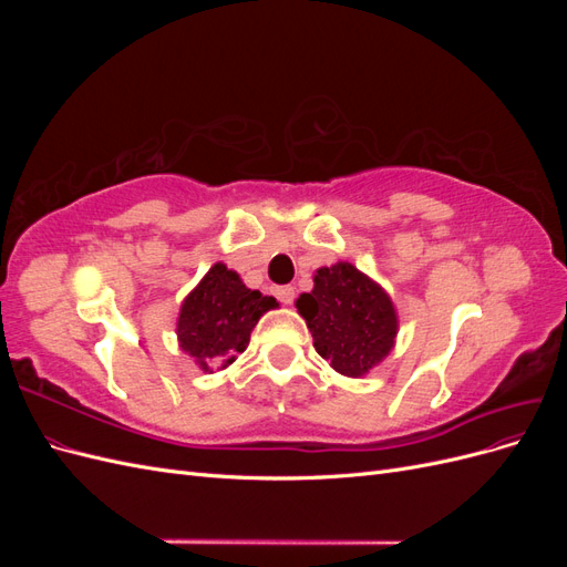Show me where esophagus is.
Listing matches in <instances>:
<instances>
[{
    "mask_svg": "<svg viewBox=\"0 0 567 567\" xmlns=\"http://www.w3.org/2000/svg\"><path fill=\"white\" fill-rule=\"evenodd\" d=\"M277 298L284 302V305H290L296 300V288L293 286H279L277 288Z\"/></svg>",
    "mask_w": 567,
    "mask_h": 567,
    "instance_id": "1",
    "label": "esophagus"
}]
</instances>
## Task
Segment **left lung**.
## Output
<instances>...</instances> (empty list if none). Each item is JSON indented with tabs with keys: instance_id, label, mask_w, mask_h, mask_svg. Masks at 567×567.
<instances>
[{
	"instance_id": "left-lung-1",
	"label": "left lung",
	"mask_w": 567,
	"mask_h": 567,
	"mask_svg": "<svg viewBox=\"0 0 567 567\" xmlns=\"http://www.w3.org/2000/svg\"><path fill=\"white\" fill-rule=\"evenodd\" d=\"M296 307L317 352L342 375H364L394 346L398 315L392 300L350 262L317 269L315 288L300 293Z\"/></svg>"
}]
</instances>
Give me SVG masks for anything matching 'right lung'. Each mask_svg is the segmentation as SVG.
Wrapping results in <instances>:
<instances>
[{"mask_svg":"<svg viewBox=\"0 0 567 567\" xmlns=\"http://www.w3.org/2000/svg\"><path fill=\"white\" fill-rule=\"evenodd\" d=\"M277 305L271 296L246 288L236 271L217 262L182 305L179 346L203 371H210L215 362L227 367L248 348L255 323Z\"/></svg>","mask_w":567,"mask_h":567,"instance_id":"obj_1","label":"right lung"}]
</instances>
